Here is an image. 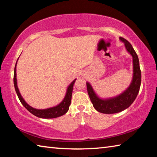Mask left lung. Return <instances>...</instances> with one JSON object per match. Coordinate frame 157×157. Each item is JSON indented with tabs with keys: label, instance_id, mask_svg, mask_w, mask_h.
<instances>
[{
	"label": "left lung",
	"instance_id": "left-lung-1",
	"mask_svg": "<svg viewBox=\"0 0 157 157\" xmlns=\"http://www.w3.org/2000/svg\"><path fill=\"white\" fill-rule=\"evenodd\" d=\"M120 40L124 44L127 52L133 58V79L129 86L118 96L104 100L98 97L93 89L91 85L89 82H86L87 91L94 107L102 113H116L128 108L136 99L141 83V71L136 52L131 44L125 39L120 37Z\"/></svg>",
	"mask_w": 157,
	"mask_h": 157
}]
</instances>
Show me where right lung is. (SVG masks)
<instances>
[{"label":"right lung","mask_w":157,"mask_h":157,"mask_svg":"<svg viewBox=\"0 0 157 157\" xmlns=\"http://www.w3.org/2000/svg\"><path fill=\"white\" fill-rule=\"evenodd\" d=\"M18 61V59H17ZM17 63H16L15 68H14V88L15 91L17 92V94L18 97V99L21 101V104L24 106L25 108L28 111H30L31 113H33V115L35 116L39 117V118H55L59 117L61 116H63V114H65L68 111L69 106L71 105V98H72V93H73V85L75 84V82L76 80H74L71 82V84L69 85L67 91L64 98L62 100V102L57 106H55L54 107L46 109H34L33 107H30V105L26 103L25 101L23 100V98L21 96V95L19 92V90L18 89L17 86Z\"/></svg>","instance_id":"right-lung-1"}]
</instances>
